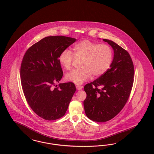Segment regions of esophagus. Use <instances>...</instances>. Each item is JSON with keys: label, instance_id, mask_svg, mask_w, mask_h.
I'll list each match as a JSON object with an SVG mask.
<instances>
[{"label": "esophagus", "instance_id": "esophagus-1", "mask_svg": "<svg viewBox=\"0 0 154 154\" xmlns=\"http://www.w3.org/2000/svg\"><path fill=\"white\" fill-rule=\"evenodd\" d=\"M82 88H83V86H79V85L76 86V89L78 90H82Z\"/></svg>", "mask_w": 154, "mask_h": 154}]
</instances>
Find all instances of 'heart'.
I'll return each mask as SVG.
<instances>
[{
  "mask_svg": "<svg viewBox=\"0 0 154 154\" xmlns=\"http://www.w3.org/2000/svg\"><path fill=\"white\" fill-rule=\"evenodd\" d=\"M73 53L69 49H65L60 53L58 61L66 70L71 69L75 57H83L82 69H75L68 73L66 81L76 85H81L88 80L91 74L99 77L104 74L112 64V51L107 44H100L84 40L76 43L73 47Z\"/></svg>",
  "mask_w": 154,
  "mask_h": 154,
  "instance_id": "b5f03b06",
  "label": "heart"
}]
</instances>
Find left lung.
<instances>
[{
    "label": "left lung",
    "mask_w": 154,
    "mask_h": 154,
    "mask_svg": "<svg viewBox=\"0 0 154 154\" xmlns=\"http://www.w3.org/2000/svg\"><path fill=\"white\" fill-rule=\"evenodd\" d=\"M103 41L114 51L110 68L84 88L87 95L84 101L85 114L98 122L108 121L121 111L130 94L134 74L133 61L127 51L112 40Z\"/></svg>",
    "instance_id": "obj_1"
}]
</instances>
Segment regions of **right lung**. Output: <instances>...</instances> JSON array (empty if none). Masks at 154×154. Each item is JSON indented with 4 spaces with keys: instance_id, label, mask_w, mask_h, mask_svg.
Listing matches in <instances>:
<instances>
[{
    "instance_id": "right-lung-1",
    "label": "right lung",
    "mask_w": 154,
    "mask_h": 154,
    "mask_svg": "<svg viewBox=\"0 0 154 154\" xmlns=\"http://www.w3.org/2000/svg\"><path fill=\"white\" fill-rule=\"evenodd\" d=\"M76 39L63 36L44 37L29 48L20 68L22 89L37 116L47 121L63 117L76 90L73 82L59 84L63 72L58 57Z\"/></svg>"
}]
</instances>
